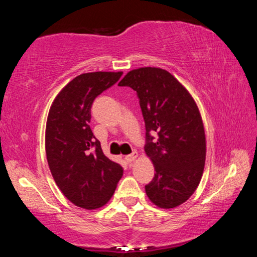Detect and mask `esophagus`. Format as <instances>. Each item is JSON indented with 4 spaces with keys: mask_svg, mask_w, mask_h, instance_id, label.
I'll return each instance as SVG.
<instances>
[{
    "mask_svg": "<svg viewBox=\"0 0 257 257\" xmlns=\"http://www.w3.org/2000/svg\"><path fill=\"white\" fill-rule=\"evenodd\" d=\"M137 155H138V154L136 153V152H134V153H133V154H130V155H127V156H125V158H124V160H125V161H127V162H128V163H133V162H134V161L137 159Z\"/></svg>",
    "mask_w": 257,
    "mask_h": 257,
    "instance_id": "1",
    "label": "esophagus"
}]
</instances>
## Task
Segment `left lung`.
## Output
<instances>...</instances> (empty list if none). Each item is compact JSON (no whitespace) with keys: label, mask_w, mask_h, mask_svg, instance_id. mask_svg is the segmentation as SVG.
<instances>
[{"label":"left lung","mask_w":257,"mask_h":257,"mask_svg":"<svg viewBox=\"0 0 257 257\" xmlns=\"http://www.w3.org/2000/svg\"><path fill=\"white\" fill-rule=\"evenodd\" d=\"M119 86L136 90L145 121V153L154 178L145 186L150 201L175 208L195 193L206 159V138L201 112L186 87L161 68L134 69ZM151 133L157 135L153 142Z\"/></svg>","instance_id":"8db88e82"}]
</instances>
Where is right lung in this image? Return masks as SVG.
I'll list each match as a JSON object with an SVG mask.
<instances>
[{
	"mask_svg": "<svg viewBox=\"0 0 257 257\" xmlns=\"http://www.w3.org/2000/svg\"><path fill=\"white\" fill-rule=\"evenodd\" d=\"M122 71L77 76L56 95L45 129V151L52 177L76 206L96 210L110 201L123 170L104 155L90 123L94 99L114 85Z\"/></svg>",
	"mask_w": 257,
	"mask_h": 257,
	"instance_id": "1",
	"label": "right lung"
}]
</instances>
